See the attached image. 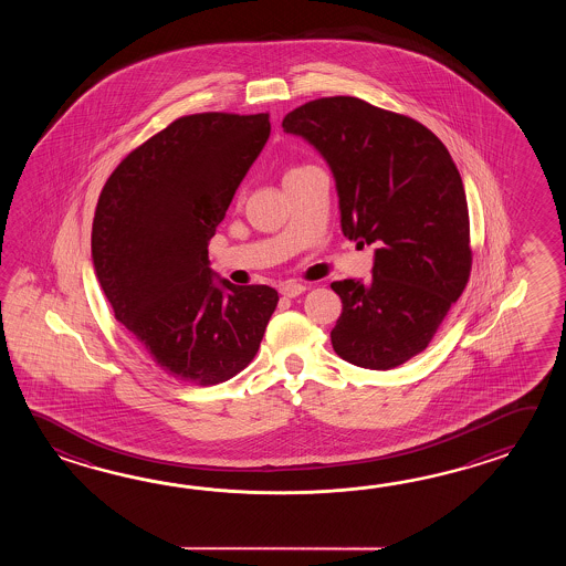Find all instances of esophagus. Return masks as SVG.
<instances>
[{"instance_id":"obj_1","label":"esophagus","mask_w":566,"mask_h":566,"mask_svg":"<svg viewBox=\"0 0 566 566\" xmlns=\"http://www.w3.org/2000/svg\"><path fill=\"white\" fill-rule=\"evenodd\" d=\"M307 287L297 283V281H285V283L279 287V291H281V295H285V297H297Z\"/></svg>"}]
</instances>
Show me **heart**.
Instances as JSON below:
<instances>
[{"label":"heart","mask_w":566,"mask_h":566,"mask_svg":"<svg viewBox=\"0 0 566 566\" xmlns=\"http://www.w3.org/2000/svg\"><path fill=\"white\" fill-rule=\"evenodd\" d=\"M295 169H300V168H293V169H291V171H295Z\"/></svg>","instance_id":"1"}]
</instances>
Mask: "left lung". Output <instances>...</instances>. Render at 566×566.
I'll return each mask as SVG.
<instances>
[{
	"instance_id": "1",
	"label": "left lung",
	"mask_w": 566,
	"mask_h": 566,
	"mask_svg": "<svg viewBox=\"0 0 566 566\" xmlns=\"http://www.w3.org/2000/svg\"><path fill=\"white\" fill-rule=\"evenodd\" d=\"M283 132L327 161L344 237L376 247L370 281L332 283L342 300L332 346L360 368H397L429 346L470 281V214L458 168L419 120L356 96L293 108Z\"/></svg>"
}]
</instances>
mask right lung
<instances>
[{"mask_svg": "<svg viewBox=\"0 0 566 566\" xmlns=\"http://www.w3.org/2000/svg\"><path fill=\"white\" fill-rule=\"evenodd\" d=\"M271 133L269 113L169 123L108 176L91 251L115 319L157 368L212 386L244 370L277 307L266 285L214 279L208 241Z\"/></svg>", "mask_w": 566, "mask_h": 566, "instance_id": "add662e5", "label": "right lung"}]
</instances>
